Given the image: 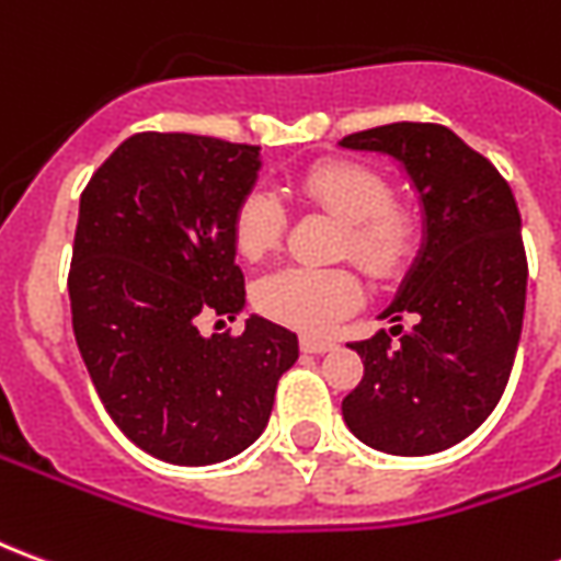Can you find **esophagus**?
Wrapping results in <instances>:
<instances>
[{
	"label": "esophagus",
	"instance_id": "1",
	"mask_svg": "<svg viewBox=\"0 0 561 561\" xmlns=\"http://www.w3.org/2000/svg\"><path fill=\"white\" fill-rule=\"evenodd\" d=\"M300 348H304L306 354H328L333 352L336 345L330 340H318V336H304V340H300Z\"/></svg>",
	"mask_w": 561,
	"mask_h": 561
}]
</instances>
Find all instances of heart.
Segmentation results:
<instances>
[{"label":"heart","mask_w":561,"mask_h":561,"mask_svg":"<svg viewBox=\"0 0 561 561\" xmlns=\"http://www.w3.org/2000/svg\"><path fill=\"white\" fill-rule=\"evenodd\" d=\"M291 195L328 213L345 228L342 252L369 276H390L412 257L417 221L409 209L390 204V183L360 161H318L291 183ZM285 231V207L267 188H255L233 213V245L249 261L273 252ZM261 316L285 328L321 333L352 312L360 288L348 270L285 267L255 285Z\"/></svg>","instance_id":"heart-1"}]
</instances>
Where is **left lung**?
Segmentation results:
<instances>
[{"instance_id": "1", "label": "left lung", "mask_w": 561, "mask_h": 561, "mask_svg": "<svg viewBox=\"0 0 561 561\" xmlns=\"http://www.w3.org/2000/svg\"><path fill=\"white\" fill-rule=\"evenodd\" d=\"M357 152L390 156L421 201L417 257L378 318L354 342L360 385L342 417L364 445L393 457L447 450L481 426L505 393L526 309V252L511 185L481 152L445 126L390 123L340 140ZM412 317L409 331L396 321Z\"/></svg>"}]
</instances>
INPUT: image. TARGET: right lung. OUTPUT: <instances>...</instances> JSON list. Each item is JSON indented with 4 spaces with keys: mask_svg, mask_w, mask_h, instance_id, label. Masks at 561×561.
<instances>
[{
    "mask_svg": "<svg viewBox=\"0 0 561 561\" xmlns=\"http://www.w3.org/2000/svg\"><path fill=\"white\" fill-rule=\"evenodd\" d=\"M261 147L144 131L80 195L68 273L71 324L104 409L156 459L209 466L264 433L297 336L249 316L240 336H201V316H240L233 213Z\"/></svg>",
    "mask_w": 561,
    "mask_h": 561,
    "instance_id": "right-lung-1",
    "label": "right lung"
}]
</instances>
